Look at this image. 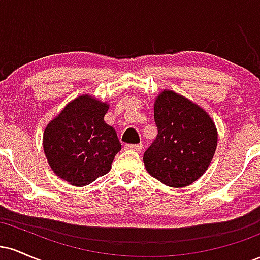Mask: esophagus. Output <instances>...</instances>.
I'll return each instance as SVG.
<instances>
[{"label":"esophagus","instance_id":"esophagus-1","mask_svg":"<svg viewBox=\"0 0 260 260\" xmlns=\"http://www.w3.org/2000/svg\"><path fill=\"white\" fill-rule=\"evenodd\" d=\"M124 148L129 149V150H134V151H142L143 149V144H126Z\"/></svg>","mask_w":260,"mask_h":260}]
</instances>
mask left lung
I'll list each match as a JSON object with an SVG mask.
<instances>
[{"label":"left lung","instance_id":"8db88e82","mask_svg":"<svg viewBox=\"0 0 260 260\" xmlns=\"http://www.w3.org/2000/svg\"><path fill=\"white\" fill-rule=\"evenodd\" d=\"M154 120L157 136L143 156L145 169L166 186H189L207 171L215 154V123L201 106L172 90L155 99Z\"/></svg>","mask_w":260,"mask_h":260}]
</instances>
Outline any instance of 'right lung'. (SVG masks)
Here are the masks:
<instances>
[{"instance_id": "right-lung-1", "label": "right lung", "mask_w": 260, "mask_h": 260, "mask_svg": "<svg viewBox=\"0 0 260 260\" xmlns=\"http://www.w3.org/2000/svg\"><path fill=\"white\" fill-rule=\"evenodd\" d=\"M109 104L90 95L68 103L44 131L50 168L72 186L83 187L106 175L121 150L116 131L105 123Z\"/></svg>"}]
</instances>
